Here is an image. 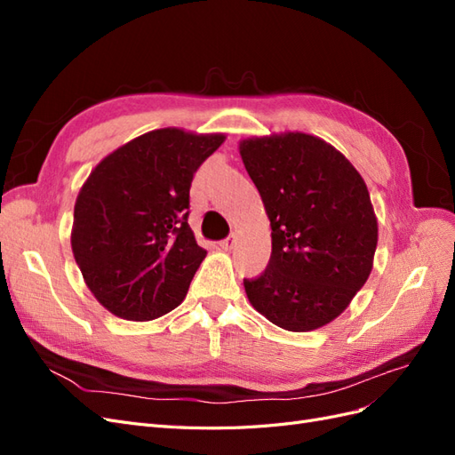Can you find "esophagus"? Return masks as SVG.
Wrapping results in <instances>:
<instances>
[{
  "mask_svg": "<svg viewBox=\"0 0 455 455\" xmlns=\"http://www.w3.org/2000/svg\"><path fill=\"white\" fill-rule=\"evenodd\" d=\"M233 244H235V235H229L224 241H220V246H222V249H226V251L233 249Z\"/></svg>",
  "mask_w": 455,
  "mask_h": 455,
  "instance_id": "34e87169",
  "label": "esophagus"
}]
</instances>
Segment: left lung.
<instances>
[{
  "label": "left lung",
  "instance_id": "1",
  "mask_svg": "<svg viewBox=\"0 0 455 455\" xmlns=\"http://www.w3.org/2000/svg\"><path fill=\"white\" fill-rule=\"evenodd\" d=\"M244 169L271 224V258L244 291L256 311L291 332L334 321L371 271L378 222L361 174L316 136L243 140Z\"/></svg>",
  "mask_w": 455,
  "mask_h": 455
}]
</instances>
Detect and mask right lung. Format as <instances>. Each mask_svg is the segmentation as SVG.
Returning a JSON list of instances; mask_svg holds the SVG:
<instances>
[{
    "label": "right lung",
    "mask_w": 455,
    "mask_h": 455,
    "mask_svg": "<svg viewBox=\"0 0 455 455\" xmlns=\"http://www.w3.org/2000/svg\"><path fill=\"white\" fill-rule=\"evenodd\" d=\"M224 139L159 129L96 164L76 201L72 251L108 311L151 321L182 304L206 256L188 224L191 180Z\"/></svg>",
    "instance_id": "right-lung-1"
}]
</instances>
